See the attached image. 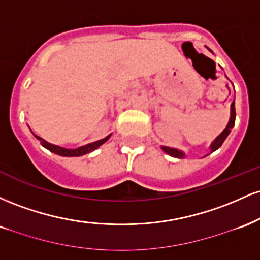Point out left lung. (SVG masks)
Instances as JSON below:
<instances>
[{"label":"left lung","mask_w":260,"mask_h":260,"mask_svg":"<svg viewBox=\"0 0 260 260\" xmlns=\"http://www.w3.org/2000/svg\"><path fill=\"white\" fill-rule=\"evenodd\" d=\"M207 49H208V47H207ZM208 50L211 52L210 49H208ZM235 120H236V110H235V100H234V101H232V104H231V113H230V120H229L228 126H226L225 129H223L222 132L220 133L219 136H217L216 138L213 140V142H211L210 147H209V148H210V153H213V151L217 150V149L221 147L222 143L225 142V139L228 138L230 132H231V129L235 126ZM161 149H162V150L165 151L166 154H169L170 156H172V157H178V159H183V157H186V154H184L182 150H178V149L170 148V147H164V145H161ZM208 155L209 154L205 155V156H208ZM205 156H203V157H205Z\"/></svg>","instance_id":"8db88e82"}]
</instances>
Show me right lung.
Listing matches in <instances>:
<instances>
[{"instance_id":"add662e5","label":"right lung","mask_w":260,"mask_h":260,"mask_svg":"<svg viewBox=\"0 0 260 260\" xmlns=\"http://www.w3.org/2000/svg\"><path fill=\"white\" fill-rule=\"evenodd\" d=\"M32 134H34V133H32ZM34 137L37 139L40 140L41 145H43L44 148H46L47 150H50L53 154L59 155V156H82V155L89 154V153H91V151L96 150L98 148L101 147V145H103L104 143H106L107 140L110 139L111 134H109V136L105 137V138H103V139H100V140H96V142L89 143V144L82 145V147L76 148V149H67V148H63V147H59V145H55V144H52V143L46 142V140L41 138V137L37 136V134H34Z\"/></svg>"}]
</instances>
